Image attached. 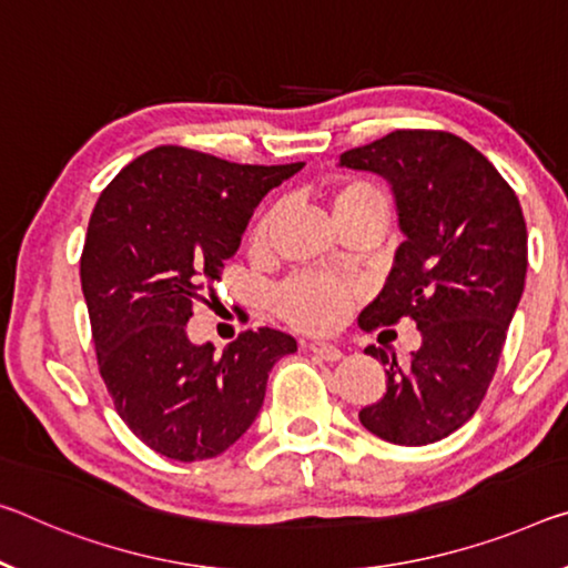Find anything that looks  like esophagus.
Wrapping results in <instances>:
<instances>
[{
	"label": "esophagus",
	"mask_w": 568,
	"mask_h": 568,
	"mask_svg": "<svg viewBox=\"0 0 568 568\" xmlns=\"http://www.w3.org/2000/svg\"><path fill=\"white\" fill-rule=\"evenodd\" d=\"M308 351L316 358H321V362H328V364L341 362V358H344V351L331 346V344H321V341H313V344H308Z\"/></svg>",
	"instance_id": "34e87169"
}]
</instances>
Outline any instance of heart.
Segmentation results:
<instances>
[{
	"mask_svg": "<svg viewBox=\"0 0 568 568\" xmlns=\"http://www.w3.org/2000/svg\"><path fill=\"white\" fill-rule=\"evenodd\" d=\"M333 212L341 227L362 217L392 220V196L386 189L366 176H354L333 189ZM277 220V206H270L250 230V252H265ZM358 298V285L344 277L301 273L273 293V308L285 323L305 333H326L346 318Z\"/></svg>",
	"mask_w": 568,
	"mask_h": 568,
	"instance_id": "1",
	"label": "heart"
}]
</instances>
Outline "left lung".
<instances>
[{
	"label": "left lung",
	"mask_w": 568,
	"mask_h": 568,
	"mask_svg": "<svg viewBox=\"0 0 568 568\" xmlns=\"http://www.w3.org/2000/svg\"><path fill=\"white\" fill-rule=\"evenodd\" d=\"M341 166L392 184L407 235L358 326L376 331L409 318L422 333L409 364L366 348L386 366V394L358 419L386 443H437L478 412L498 368L528 267L520 202L478 149L447 131H392L344 151Z\"/></svg>",
	"instance_id": "8db88e82"
}]
</instances>
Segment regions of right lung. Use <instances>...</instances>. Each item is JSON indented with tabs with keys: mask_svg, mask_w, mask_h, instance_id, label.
I'll return each mask as SVG.
<instances>
[{
	"mask_svg": "<svg viewBox=\"0 0 568 568\" xmlns=\"http://www.w3.org/2000/svg\"><path fill=\"white\" fill-rule=\"evenodd\" d=\"M301 169L159 146L98 196L80 255L98 372L121 419L159 455L196 463L235 445L263 407L270 368L298 348L257 328L217 354L189 341L186 321L210 303L260 200Z\"/></svg>",
	"mask_w": 568,
	"mask_h": 568,
	"instance_id": "right-lung-1",
	"label": "right lung"
}]
</instances>
